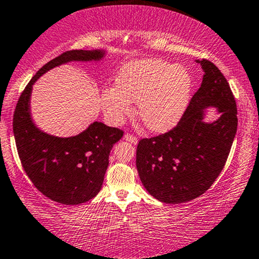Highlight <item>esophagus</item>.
I'll return each instance as SVG.
<instances>
[{"label": "esophagus", "instance_id": "34e87169", "mask_svg": "<svg viewBox=\"0 0 259 259\" xmlns=\"http://www.w3.org/2000/svg\"><path fill=\"white\" fill-rule=\"evenodd\" d=\"M124 140L127 141V142L133 143V145H136L137 143V137L132 135V134H125V135H124Z\"/></svg>", "mask_w": 259, "mask_h": 259}]
</instances>
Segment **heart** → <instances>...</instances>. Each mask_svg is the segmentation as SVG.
Listing matches in <instances>:
<instances>
[{
  "instance_id": "obj_1",
  "label": "heart",
  "mask_w": 259,
  "mask_h": 259,
  "mask_svg": "<svg viewBox=\"0 0 259 259\" xmlns=\"http://www.w3.org/2000/svg\"><path fill=\"white\" fill-rule=\"evenodd\" d=\"M192 91V76L185 67L167 61L141 60L118 71L114 87L100 94V106L110 123L120 124L137 103L140 119L150 132H167L182 118Z\"/></svg>"
}]
</instances>
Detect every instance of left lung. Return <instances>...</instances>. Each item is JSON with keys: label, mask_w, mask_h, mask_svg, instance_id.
<instances>
[{"label": "left lung", "mask_w": 259, "mask_h": 259, "mask_svg": "<svg viewBox=\"0 0 259 259\" xmlns=\"http://www.w3.org/2000/svg\"><path fill=\"white\" fill-rule=\"evenodd\" d=\"M204 75L181 120L161 135L140 140L136 167L147 191L160 202L177 204L204 194L227 161L238 126L237 104L230 84L210 61H197ZM222 114L202 122L204 109Z\"/></svg>", "instance_id": "obj_1"}]
</instances>
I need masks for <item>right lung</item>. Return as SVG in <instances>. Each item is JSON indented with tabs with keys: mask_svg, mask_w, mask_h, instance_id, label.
I'll use <instances>...</instances> for the list:
<instances>
[{
	"mask_svg": "<svg viewBox=\"0 0 259 259\" xmlns=\"http://www.w3.org/2000/svg\"><path fill=\"white\" fill-rule=\"evenodd\" d=\"M103 50L65 51L42 65L22 91L13 116L16 149L22 168L33 185L52 201L80 204L100 191L113 145L123 130L94 122L76 136H50L40 132L31 119L29 96L32 84L48 70L70 61H98Z\"/></svg>",
	"mask_w": 259,
	"mask_h": 259,
	"instance_id": "obj_1",
	"label": "right lung"
}]
</instances>
